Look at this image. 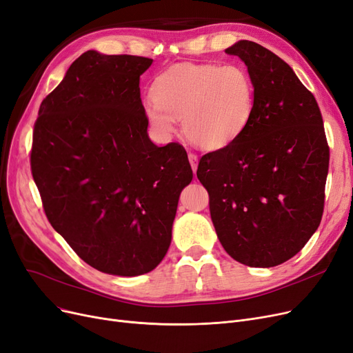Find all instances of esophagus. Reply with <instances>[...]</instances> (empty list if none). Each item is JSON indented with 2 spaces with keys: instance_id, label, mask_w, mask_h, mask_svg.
Returning a JSON list of instances; mask_svg holds the SVG:
<instances>
[{
  "instance_id": "34e87169",
  "label": "esophagus",
  "mask_w": 353,
  "mask_h": 353,
  "mask_svg": "<svg viewBox=\"0 0 353 353\" xmlns=\"http://www.w3.org/2000/svg\"><path fill=\"white\" fill-rule=\"evenodd\" d=\"M189 161H190L193 173H196V170H198V155H194L193 152H189Z\"/></svg>"
}]
</instances>
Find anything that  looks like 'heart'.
Returning a JSON list of instances; mask_svg holds the SVG:
<instances>
[{
    "mask_svg": "<svg viewBox=\"0 0 353 353\" xmlns=\"http://www.w3.org/2000/svg\"><path fill=\"white\" fill-rule=\"evenodd\" d=\"M143 114L157 138L168 139L181 119L202 150H223L240 138L256 109V85L240 63H179L155 78Z\"/></svg>",
    "mask_w": 353,
    "mask_h": 353,
    "instance_id": "b5f03b06",
    "label": "heart"
}]
</instances>
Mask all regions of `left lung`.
Here are the masks:
<instances>
[{"label":"left lung","instance_id":"obj_1","mask_svg":"<svg viewBox=\"0 0 353 353\" xmlns=\"http://www.w3.org/2000/svg\"><path fill=\"white\" fill-rule=\"evenodd\" d=\"M256 85L250 125L231 145L205 154L198 179L224 250L252 268L294 257L320 225L329 145L319 104L294 70L262 45L239 41Z\"/></svg>","mask_w":353,"mask_h":353}]
</instances>
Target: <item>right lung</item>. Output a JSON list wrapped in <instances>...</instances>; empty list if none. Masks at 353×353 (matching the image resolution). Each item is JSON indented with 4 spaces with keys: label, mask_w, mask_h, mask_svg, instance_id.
Listing matches in <instances>:
<instances>
[{
    "label": "right lung",
    "mask_w": 353,
    "mask_h": 353,
    "mask_svg": "<svg viewBox=\"0 0 353 353\" xmlns=\"http://www.w3.org/2000/svg\"><path fill=\"white\" fill-rule=\"evenodd\" d=\"M151 63L84 52L33 130L32 174L50 225L87 265L116 276L160 265L193 177L180 143L157 147L148 137L139 77Z\"/></svg>",
    "instance_id": "right-lung-1"
}]
</instances>
